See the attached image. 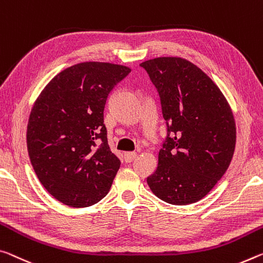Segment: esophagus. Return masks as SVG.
Returning a JSON list of instances; mask_svg holds the SVG:
<instances>
[{
	"mask_svg": "<svg viewBox=\"0 0 263 263\" xmlns=\"http://www.w3.org/2000/svg\"><path fill=\"white\" fill-rule=\"evenodd\" d=\"M137 153L136 152H126L124 154V160L126 162H131L136 159Z\"/></svg>",
	"mask_w": 263,
	"mask_h": 263,
	"instance_id": "1",
	"label": "esophagus"
}]
</instances>
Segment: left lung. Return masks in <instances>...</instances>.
I'll use <instances>...</instances> for the list:
<instances>
[{
    "label": "left lung",
    "instance_id": "1",
    "mask_svg": "<svg viewBox=\"0 0 263 263\" xmlns=\"http://www.w3.org/2000/svg\"><path fill=\"white\" fill-rule=\"evenodd\" d=\"M140 66L159 93L167 131L147 184L165 202H197L222 178L234 154L231 106L215 83L184 58L158 57Z\"/></svg>",
    "mask_w": 263,
    "mask_h": 263
}]
</instances>
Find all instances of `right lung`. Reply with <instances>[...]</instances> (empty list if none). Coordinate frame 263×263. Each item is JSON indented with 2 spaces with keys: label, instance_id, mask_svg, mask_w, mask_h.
<instances>
[{
  "label": "right lung",
  "instance_id": "obj_1",
  "mask_svg": "<svg viewBox=\"0 0 263 263\" xmlns=\"http://www.w3.org/2000/svg\"><path fill=\"white\" fill-rule=\"evenodd\" d=\"M131 72L124 65L84 62L44 87L28 122L27 146L41 184L70 207H89L109 193L120 160L104 124L109 93Z\"/></svg>",
  "mask_w": 263,
  "mask_h": 263
}]
</instances>
